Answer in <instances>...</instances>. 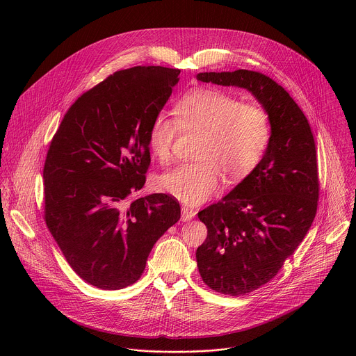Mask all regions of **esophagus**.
<instances>
[{"label": "esophagus", "mask_w": 356, "mask_h": 356, "mask_svg": "<svg viewBox=\"0 0 356 356\" xmlns=\"http://www.w3.org/2000/svg\"><path fill=\"white\" fill-rule=\"evenodd\" d=\"M196 216V211L189 207H182V220L188 222Z\"/></svg>", "instance_id": "obj_1"}]
</instances>
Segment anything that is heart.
<instances>
[{
	"label": "heart",
	"instance_id": "1",
	"mask_svg": "<svg viewBox=\"0 0 356 356\" xmlns=\"http://www.w3.org/2000/svg\"><path fill=\"white\" fill-rule=\"evenodd\" d=\"M174 116L159 113L148 131L153 154L165 163L181 129L203 131L197 157L182 163L157 179L161 191L189 205H199L216 193L222 172L229 182L247 178L263 159L270 143V119L264 108L244 104L218 89H196L174 105Z\"/></svg>",
	"mask_w": 356,
	"mask_h": 356
}]
</instances>
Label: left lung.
Masks as SVG:
<instances>
[{
  "mask_svg": "<svg viewBox=\"0 0 356 356\" xmlns=\"http://www.w3.org/2000/svg\"><path fill=\"white\" fill-rule=\"evenodd\" d=\"M197 81L248 89L271 124L257 167L197 213L207 226V238L196 251L204 284L238 298L271 281L311 227L319 200L315 141L303 111L270 76L237 70L200 72Z\"/></svg>",
  "mask_w": 356,
  "mask_h": 356,
  "instance_id": "8db88e82",
  "label": "left lung"
}]
</instances>
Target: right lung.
Segmentation results:
<instances>
[{"instance_id": "add662e5", "label": "right lung", "mask_w": 356, "mask_h": 356, "mask_svg": "<svg viewBox=\"0 0 356 356\" xmlns=\"http://www.w3.org/2000/svg\"><path fill=\"white\" fill-rule=\"evenodd\" d=\"M179 72L116 71L70 106L51 138L44 219L71 268L96 288L138 281L154 243L181 218L171 195L134 199L151 165L149 126Z\"/></svg>"}]
</instances>
